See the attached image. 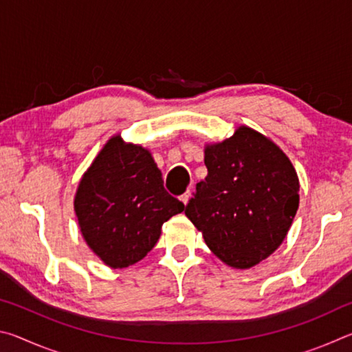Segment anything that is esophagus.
<instances>
[{"label": "esophagus", "instance_id": "34e87169", "mask_svg": "<svg viewBox=\"0 0 352 352\" xmlns=\"http://www.w3.org/2000/svg\"><path fill=\"white\" fill-rule=\"evenodd\" d=\"M189 199H190V192H184L183 195H180V200L183 201V204H184V205H186V204H188V201H189Z\"/></svg>", "mask_w": 352, "mask_h": 352}]
</instances>
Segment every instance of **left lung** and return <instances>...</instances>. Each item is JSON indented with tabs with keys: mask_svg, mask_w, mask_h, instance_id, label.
<instances>
[{
	"mask_svg": "<svg viewBox=\"0 0 352 352\" xmlns=\"http://www.w3.org/2000/svg\"><path fill=\"white\" fill-rule=\"evenodd\" d=\"M208 175L184 214L211 252L234 269L269 258L287 236L300 204V182L275 142L242 126L205 147Z\"/></svg>",
	"mask_w": 352,
	"mask_h": 352,
	"instance_id": "obj_1",
	"label": "left lung"
}]
</instances>
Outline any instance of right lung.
<instances>
[{"instance_id": "right-lung-1", "label": "right lung", "mask_w": 352, "mask_h": 352, "mask_svg": "<svg viewBox=\"0 0 352 352\" xmlns=\"http://www.w3.org/2000/svg\"><path fill=\"white\" fill-rule=\"evenodd\" d=\"M184 205L163 186L151 152L113 136L83 174L74 197L82 236L111 269L141 261L164 222Z\"/></svg>"}]
</instances>
